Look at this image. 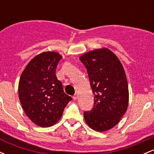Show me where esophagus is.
<instances>
[{
	"label": "esophagus",
	"instance_id": "34e87169",
	"mask_svg": "<svg viewBox=\"0 0 154 154\" xmlns=\"http://www.w3.org/2000/svg\"><path fill=\"white\" fill-rule=\"evenodd\" d=\"M72 98H73V99L74 100H77V94H75V95H74V96L73 97H72Z\"/></svg>",
	"mask_w": 154,
	"mask_h": 154
}]
</instances>
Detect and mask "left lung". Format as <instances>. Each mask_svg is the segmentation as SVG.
Masks as SVG:
<instances>
[{
    "instance_id": "obj_1",
    "label": "left lung",
    "mask_w": 154,
    "mask_h": 154,
    "mask_svg": "<svg viewBox=\"0 0 154 154\" xmlns=\"http://www.w3.org/2000/svg\"><path fill=\"white\" fill-rule=\"evenodd\" d=\"M79 60L85 65L94 94V106L85 111L90 128L104 132L114 128L128 109V84L121 62L108 48L89 51Z\"/></svg>"
}]
</instances>
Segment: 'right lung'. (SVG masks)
<instances>
[{"label":"right lung","mask_w":154,"mask_h":154,"mask_svg":"<svg viewBox=\"0 0 154 154\" xmlns=\"http://www.w3.org/2000/svg\"><path fill=\"white\" fill-rule=\"evenodd\" d=\"M62 56L48 51L37 55L23 71L19 82V98L26 115L38 126L57 123L72 100L63 92L56 69Z\"/></svg>","instance_id":"add662e5"}]
</instances>
